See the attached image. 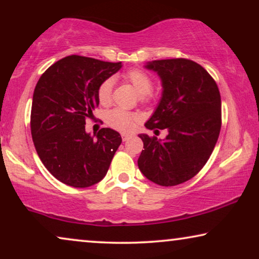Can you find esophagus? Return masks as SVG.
Segmentation results:
<instances>
[{"label": "esophagus", "instance_id": "obj_1", "mask_svg": "<svg viewBox=\"0 0 259 259\" xmlns=\"http://www.w3.org/2000/svg\"><path fill=\"white\" fill-rule=\"evenodd\" d=\"M130 138H131V136H128V134H122V140H123V141L128 140Z\"/></svg>", "mask_w": 259, "mask_h": 259}]
</instances>
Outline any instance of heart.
<instances>
[{"instance_id":"heart-1","label":"heart","mask_w":259,"mask_h":259,"mask_svg":"<svg viewBox=\"0 0 259 259\" xmlns=\"http://www.w3.org/2000/svg\"><path fill=\"white\" fill-rule=\"evenodd\" d=\"M122 79L126 82L132 84L138 92V99L143 104H148L155 99V92L153 86L152 76L143 69H130L122 74ZM113 94V80L106 79L98 87L97 95L98 100L101 105L108 106L112 102ZM140 116L138 113L128 112L121 108H114L106 114V122L113 128L121 131V132H131L137 122L139 121Z\"/></svg>"}]
</instances>
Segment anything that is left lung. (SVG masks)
<instances>
[{"instance_id":"obj_1","label":"left lung","mask_w":259,"mask_h":259,"mask_svg":"<svg viewBox=\"0 0 259 259\" xmlns=\"http://www.w3.org/2000/svg\"><path fill=\"white\" fill-rule=\"evenodd\" d=\"M159 74L162 97L148 130H167L164 141L140 134L141 173L160 186H176L193 178L213 152L222 127V100L213 77L189 59L155 60L146 66Z\"/></svg>"}]
</instances>
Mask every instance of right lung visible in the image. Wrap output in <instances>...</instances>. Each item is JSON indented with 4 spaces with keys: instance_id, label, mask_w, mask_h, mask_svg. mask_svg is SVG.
Segmentation results:
<instances>
[{
    "instance_id": "obj_1",
    "label": "right lung",
    "mask_w": 259,
    "mask_h": 259,
    "mask_svg": "<svg viewBox=\"0 0 259 259\" xmlns=\"http://www.w3.org/2000/svg\"><path fill=\"white\" fill-rule=\"evenodd\" d=\"M120 68L121 62L69 55L37 81L31 138L45 167L66 185L88 187L104 179L121 144L120 134L111 128H101L97 138L84 130L86 119L99 106L98 87Z\"/></svg>"
}]
</instances>
